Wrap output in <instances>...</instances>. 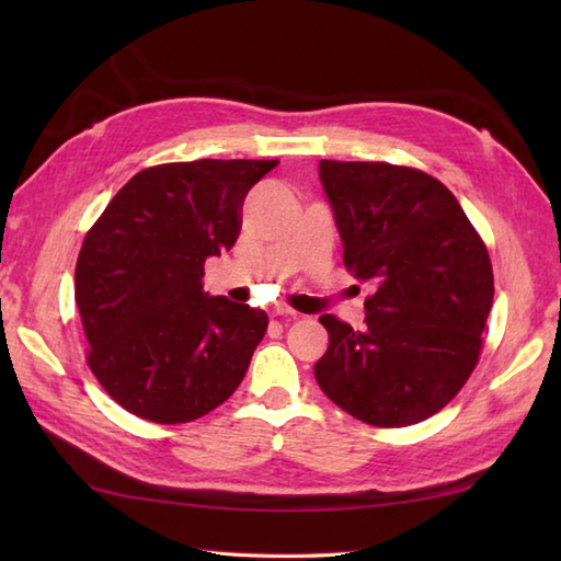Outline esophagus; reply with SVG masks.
<instances>
[{"label":"esophagus","mask_w":561,"mask_h":561,"mask_svg":"<svg viewBox=\"0 0 561 561\" xmlns=\"http://www.w3.org/2000/svg\"><path fill=\"white\" fill-rule=\"evenodd\" d=\"M267 313H270L272 318H294V316H296V313L291 311V308L282 306V304H272V306H267Z\"/></svg>","instance_id":"1"}]
</instances>
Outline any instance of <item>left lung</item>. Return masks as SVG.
<instances>
[{
    "label": "left lung",
    "mask_w": 561,
    "mask_h": 561,
    "mask_svg": "<svg viewBox=\"0 0 561 561\" xmlns=\"http://www.w3.org/2000/svg\"><path fill=\"white\" fill-rule=\"evenodd\" d=\"M318 169L344 267L376 289L364 330L320 316L330 344L313 368L318 386L366 424L424 422L478 366L494 299L490 253L450 190L424 171L328 159Z\"/></svg>",
    "instance_id": "obj_1"
}]
</instances>
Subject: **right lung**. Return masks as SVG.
<instances>
[{"label":"right lung","instance_id":"obj_1","mask_svg":"<svg viewBox=\"0 0 561 561\" xmlns=\"http://www.w3.org/2000/svg\"><path fill=\"white\" fill-rule=\"evenodd\" d=\"M279 161L199 159L139 171L83 238L75 299L89 368L141 420L193 422L241 383L267 313L202 289L231 250L248 190Z\"/></svg>","mask_w":561,"mask_h":561}]
</instances>
